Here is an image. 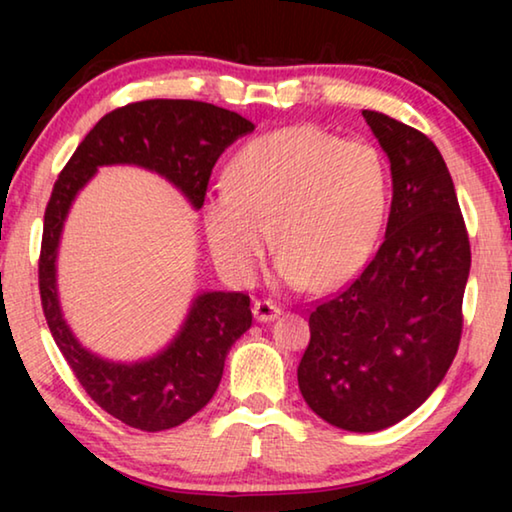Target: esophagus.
<instances>
[{"label": "esophagus", "mask_w": 512, "mask_h": 512, "mask_svg": "<svg viewBox=\"0 0 512 512\" xmlns=\"http://www.w3.org/2000/svg\"><path fill=\"white\" fill-rule=\"evenodd\" d=\"M253 314H255V318L259 320V323H266V320H275L277 316H280L282 309L273 300H255Z\"/></svg>", "instance_id": "1"}]
</instances>
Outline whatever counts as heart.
<instances>
[{
  "label": "heart",
  "instance_id": "b5f03b06",
  "mask_svg": "<svg viewBox=\"0 0 512 512\" xmlns=\"http://www.w3.org/2000/svg\"><path fill=\"white\" fill-rule=\"evenodd\" d=\"M388 207V171L368 142L318 126L255 137L235 153L228 189L205 205L212 255L230 277L253 280L271 246L287 284L336 287L368 262Z\"/></svg>",
  "mask_w": 512,
  "mask_h": 512
}]
</instances>
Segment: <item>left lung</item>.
Instances as JSON below:
<instances>
[{"instance_id":"8db88e82","label":"left lung","mask_w":512,"mask_h":512,"mask_svg":"<svg viewBox=\"0 0 512 512\" xmlns=\"http://www.w3.org/2000/svg\"><path fill=\"white\" fill-rule=\"evenodd\" d=\"M363 119L391 160L386 237L348 287L309 314L298 386L325 422L370 433L404 420L447 375L472 255L436 144L384 112L363 110Z\"/></svg>"}]
</instances>
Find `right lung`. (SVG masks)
Masks as SVG:
<instances>
[{"label":"right lung","mask_w":512,"mask_h":512,"mask_svg":"<svg viewBox=\"0 0 512 512\" xmlns=\"http://www.w3.org/2000/svg\"><path fill=\"white\" fill-rule=\"evenodd\" d=\"M253 131L237 112L205 101L128 103L97 121L51 189L38 262L42 311L85 393L128 427L173 429L212 400L232 343L253 325L250 298L241 291L201 293L176 339L153 359L112 363L97 357L74 339L58 305L56 255L69 205L103 164H137L167 178L201 210L219 155Z\"/></svg>","instance_id":"1"}]
</instances>
